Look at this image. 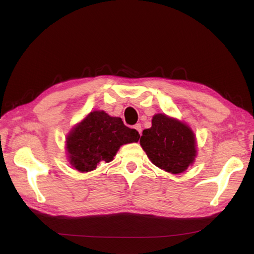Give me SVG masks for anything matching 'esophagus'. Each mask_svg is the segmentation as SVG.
Returning a JSON list of instances; mask_svg holds the SVG:
<instances>
[{"label": "esophagus", "instance_id": "obj_1", "mask_svg": "<svg viewBox=\"0 0 254 254\" xmlns=\"http://www.w3.org/2000/svg\"><path fill=\"white\" fill-rule=\"evenodd\" d=\"M134 128H135V130H136L139 134H142V126H141V123L135 124V126H134Z\"/></svg>", "mask_w": 254, "mask_h": 254}]
</instances>
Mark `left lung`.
Returning a JSON list of instances; mask_svg holds the SVG:
<instances>
[{"instance_id": "obj_1", "label": "left lung", "mask_w": 254, "mask_h": 254, "mask_svg": "<svg viewBox=\"0 0 254 254\" xmlns=\"http://www.w3.org/2000/svg\"><path fill=\"white\" fill-rule=\"evenodd\" d=\"M139 143L155 166L175 175L186 171L196 156V139L190 127L164 113L153 117L152 127L143 131Z\"/></svg>"}]
</instances>
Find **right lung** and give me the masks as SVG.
Instances as JSON below:
<instances>
[{"label": "right lung", "instance_id": "add662e5", "mask_svg": "<svg viewBox=\"0 0 254 254\" xmlns=\"http://www.w3.org/2000/svg\"><path fill=\"white\" fill-rule=\"evenodd\" d=\"M138 138V132L124 126L121 118L93 111L66 137L69 164L80 172L91 171L101 161H111L121 145L137 142Z\"/></svg>", "mask_w": 254, "mask_h": 254}]
</instances>
